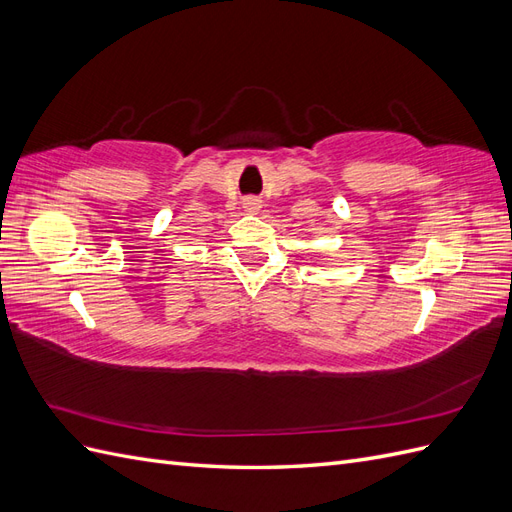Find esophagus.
Masks as SVG:
<instances>
[{
    "label": "esophagus",
    "instance_id": "1",
    "mask_svg": "<svg viewBox=\"0 0 512 512\" xmlns=\"http://www.w3.org/2000/svg\"><path fill=\"white\" fill-rule=\"evenodd\" d=\"M247 209H250V211H256L258 209V203H254V200H247Z\"/></svg>",
    "mask_w": 512,
    "mask_h": 512
}]
</instances>
